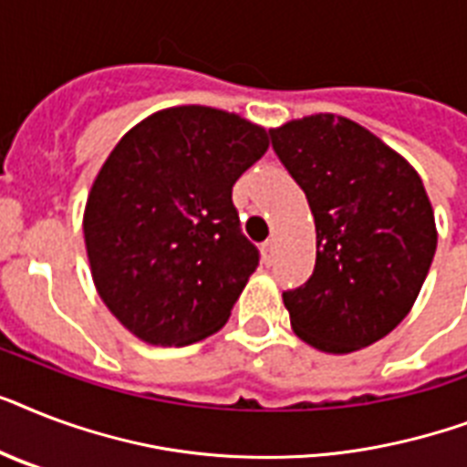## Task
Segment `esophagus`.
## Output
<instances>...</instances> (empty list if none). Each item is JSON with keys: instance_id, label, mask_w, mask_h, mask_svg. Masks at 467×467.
Listing matches in <instances>:
<instances>
[{"instance_id": "esophagus-1", "label": "esophagus", "mask_w": 467, "mask_h": 467, "mask_svg": "<svg viewBox=\"0 0 467 467\" xmlns=\"http://www.w3.org/2000/svg\"><path fill=\"white\" fill-rule=\"evenodd\" d=\"M262 249H264V262H266V264L274 262V249H276V242H274V237L264 242Z\"/></svg>"}]
</instances>
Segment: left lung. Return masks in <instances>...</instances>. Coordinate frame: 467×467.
<instances>
[{
  "instance_id": "left-lung-1",
  "label": "left lung",
  "mask_w": 467,
  "mask_h": 467,
  "mask_svg": "<svg viewBox=\"0 0 467 467\" xmlns=\"http://www.w3.org/2000/svg\"><path fill=\"white\" fill-rule=\"evenodd\" d=\"M269 133L317 233L310 281L284 293L293 332L325 354L370 347L412 310L434 259L427 189L405 157L344 116L315 113Z\"/></svg>"
}]
</instances>
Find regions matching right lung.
I'll use <instances>...</instances> for the list:
<instances>
[{"label": "right lung", "instance_id": "obj_1", "mask_svg": "<svg viewBox=\"0 0 467 467\" xmlns=\"http://www.w3.org/2000/svg\"><path fill=\"white\" fill-rule=\"evenodd\" d=\"M269 150L266 128L211 106H171L106 157L84 208L99 296L138 339L186 347L225 325L259 252L233 186Z\"/></svg>", "mask_w": 467, "mask_h": 467}]
</instances>
